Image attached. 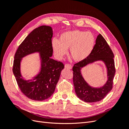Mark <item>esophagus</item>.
<instances>
[{
  "mask_svg": "<svg viewBox=\"0 0 129 129\" xmlns=\"http://www.w3.org/2000/svg\"><path fill=\"white\" fill-rule=\"evenodd\" d=\"M64 67H65L66 68L69 69H72V65L69 64H65Z\"/></svg>",
  "mask_w": 129,
  "mask_h": 129,
  "instance_id": "esophagus-1",
  "label": "esophagus"
}]
</instances>
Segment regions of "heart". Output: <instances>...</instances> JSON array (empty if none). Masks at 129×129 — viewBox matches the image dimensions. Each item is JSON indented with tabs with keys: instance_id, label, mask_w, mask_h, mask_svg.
Listing matches in <instances>:
<instances>
[{
	"instance_id": "1",
	"label": "heart",
	"mask_w": 129,
	"mask_h": 129,
	"mask_svg": "<svg viewBox=\"0 0 129 129\" xmlns=\"http://www.w3.org/2000/svg\"><path fill=\"white\" fill-rule=\"evenodd\" d=\"M95 43V37L91 32L73 30L62 33L59 40L54 39L52 46L58 59L63 58L69 49V55L73 60L81 62L90 55Z\"/></svg>"
}]
</instances>
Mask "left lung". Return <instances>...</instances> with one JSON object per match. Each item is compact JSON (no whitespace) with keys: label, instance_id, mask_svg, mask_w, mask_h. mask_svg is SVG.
Instances as JSON below:
<instances>
[{"label":"left lung","instance_id":"1","mask_svg":"<svg viewBox=\"0 0 129 129\" xmlns=\"http://www.w3.org/2000/svg\"><path fill=\"white\" fill-rule=\"evenodd\" d=\"M114 55L103 36L100 34L91 53L85 60L74 64L73 67V83L76 95L85 102H96L103 100L112 88L116 72ZM97 60H102L107 68L108 80L103 87L93 88L89 86L80 73L82 68Z\"/></svg>","mask_w":129,"mask_h":129}]
</instances>
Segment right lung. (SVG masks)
I'll return each mask as SVG.
<instances>
[{
  "label": "right lung",
  "mask_w": 129,
  "mask_h": 129,
  "mask_svg": "<svg viewBox=\"0 0 129 129\" xmlns=\"http://www.w3.org/2000/svg\"><path fill=\"white\" fill-rule=\"evenodd\" d=\"M53 34L51 27H38L26 37L15 54L13 73L21 91L30 100L42 101L49 98L64 68L63 63L51 58ZM36 52L40 53L41 71L33 80H25L20 73V62L22 57Z\"/></svg>",
  "instance_id": "add662e5"
}]
</instances>
